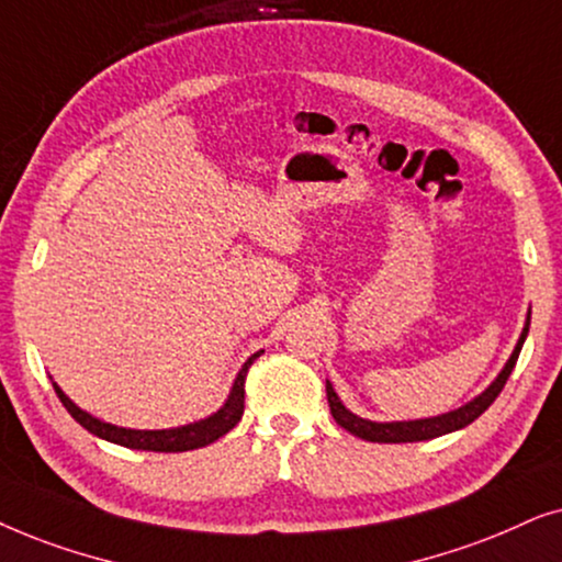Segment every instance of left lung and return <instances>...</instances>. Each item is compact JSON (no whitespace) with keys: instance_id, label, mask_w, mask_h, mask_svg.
<instances>
[{"instance_id":"8db88e82","label":"left lung","mask_w":562,"mask_h":562,"mask_svg":"<svg viewBox=\"0 0 562 562\" xmlns=\"http://www.w3.org/2000/svg\"><path fill=\"white\" fill-rule=\"evenodd\" d=\"M529 318H532V311L527 313L525 328H521L519 341H516L512 357L506 359L504 370L498 372L496 380H493V383L485 387L481 395H475V398L468 401L465 406L447 411V414H439V416H429V418H411V422H370V418L351 414V411L341 403L339 395H336L334 385L326 380V398H328V406H331V416L336 418V424H339L341 429H347L349 434H355V437H359V439H368V442H426V439L465 429V426L473 424L475 418L498 398V393L504 391V385H506L508 375H512L516 359H519V351H521V347H525V339L529 334Z\"/></svg>"}]
</instances>
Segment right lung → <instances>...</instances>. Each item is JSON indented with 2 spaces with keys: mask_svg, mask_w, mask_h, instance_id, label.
Masks as SVG:
<instances>
[{
  "mask_svg": "<svg viewBox=\"0 0 562 562\" xmlns=\"http://www.w3.org/2000/svg\"><path fill=\"white\" fill-rule=\"evenodd\" d=\"M261 355H251L238 370V375L231 385V393L223 406L215 411V414L200 418V422L184 424V426H175V429H125V426H115L102 422L92 414H87L85 408H79L69 395H66L61 387L54 383V391L66 411L74 416V422H79L89 434L104 439V442L120 445V447H131V450H146V452H187V450H198V447H207L213 445L215 439H221L223 434H228L234 426L241 422L244 416V383H246V372H249L251 362Z\"/></svg>",
  "mask_w": 562,
  "mask_h": 562,
  "instance_id": "1",
  "label": "right lung"
}]
</instances>
